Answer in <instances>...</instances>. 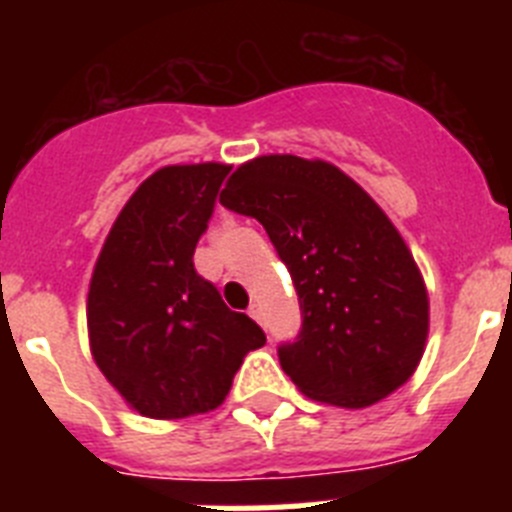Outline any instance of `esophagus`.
I'll return each instance as SVG.
<instances>
[{"label": "esophagus", "mask_w": 512, "mask_h": 512, "mask_svg": "<svg viewBox=\"0 0 512 512\" xmlns=\"http://www.w3.org/2000/svg\"><path fill=\"white\" fill-rule=\"evenodd\" d=\"M248 315H251V318L256 320V323H261V320H264V315H261V307L259 305L248 307Z\"/></svg>", "instance_id": "1"}]
</instances>
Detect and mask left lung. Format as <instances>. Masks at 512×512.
<instances>
[{"label":"left lung","mask_w":512,"mask_h":512,"mask_svg":"<svg viewBox=\"0 0 512 512\" xmlns=\"http://www.w3.org/2000/svg\"><path fill=\"white\" fill-rule=\"evenodd\" d=\"M220 205L256 217L292 274L302 330L279 361L302 395L361 410L413 377L428 289L400 230L351 176L269 153L233 171Z\"/></svg>","instance_id":"obj_1"}]
</instances>
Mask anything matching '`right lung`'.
I'll list each match as a JSON object with an SVG mask.
<instances>
[{"mask_svg":"<svg viewBox=\"0 0 512 512\" xmlns=\"http://www.w3.org/2000/svg\"><path fill=\"white\" fill-rule=\"evenodd\" d=\"M230 166L174 164L133 192L97 256L87 295L92 359L135 413L179 420L220 408L264 330L194 271Z\"/></svg>","mask_w":512,"mask_h":512,"instance_id":"add662e5","label":"right lung"}]
</instances>
